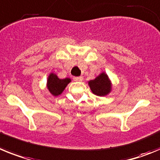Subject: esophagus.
Here are the masks:
<instances>
[{
    "instance_id": "esophagus-1",
    "label": "esophagus",
    "mask_w": 160,
    "mask_h": 160,
    "mask_svg": "<svg viewBox=\"0 0 160 160\" xmlns=\"http://www.w3.org/2000/svg\"><path fill=\"white\" fill-rule=\"evenodd\" d=\"M73 80L74 81H82L83 80V77L82 76H74L73 77Z\"/></svg>"
}]
</instances>
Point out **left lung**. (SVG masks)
<instances>
[{"instance_id": "obj_1", "label": "left lung", "mask_w": 160, "mask_h": 160, "mask_svg": "<svg viewBox=\"0 0 160 160\" xmlns=\"http://www.w3.org/2000/svg\"><path fill=\"white\" fill-rule=\"evenodd\" d=\"M88 85H89L91 91L95 95L99 96V97H104V96L108 95L111 92V88H112L110 80L105 72L101 73L94 80L88 81Z\"/></svg>"}]
</instances>
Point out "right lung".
I'll use <instances>...</instances> for the list:
<instances>
[{
  "label": "right lung",
  "mask_w": 160,
  "mask_h": 160,
  "mask_svg": "<svg viewBox=\"0 0 160 160\" xmlns=\"http://www.w3.org/2000/svg\"><path fill=\"white\" fill-rule=\"evenodd\" d=\"M71 82V79H59L55 73H51L47 79V88L53 96L60 95L66 86Z\"/></svg>",
  "instance_id": "1"
}]
</instances>
